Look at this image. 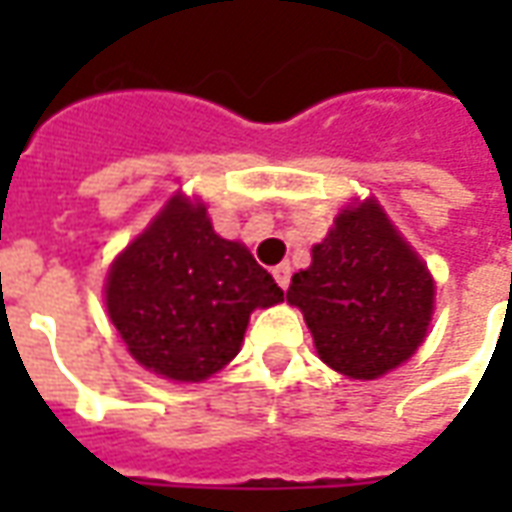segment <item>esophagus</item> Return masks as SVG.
Returning a JSON list of instances; mask_svg holds the SVG:
<instances>
[{"instance_id":"obj_1","label":"esophagus","mask_w":512,"mask_h":512,"mask_svg":"<svg viewBox=\"0 0 512 512\" xmlns=\"http://www.w3.org/2000/svg\"><path fill=\"white\" fill-rule=\"evenodd\" d=\"M274 279H277L279 288L288 290V285H290V263H279V266L274 268Z\"/></svg>"}]
</instances>
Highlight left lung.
<instances>
[{"label": "left lung", "instance_id": "1", "mask_svg": "<svg viewBox=\"0 0 512 512\" xmlns=\"http://www.w3.org/2000/svg\"><path fill=\"white\" fill-rule=\"evenodd\" d=\"M433 293L428 266L370 197L337 213L310 268L290 279L288 304L304 312L326 365L373 381L422 345Z\"/></svg>", "mask_w": 512, "mask_h": 512}]
</instances>
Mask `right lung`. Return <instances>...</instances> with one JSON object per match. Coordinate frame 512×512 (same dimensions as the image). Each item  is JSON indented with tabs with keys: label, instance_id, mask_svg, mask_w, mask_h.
<instances>
[{
	"label": "right lung",
	"instance_id": "obj_1",
	"mask_svg": "<svg viewBox=\"0 0 512 512\" xmlns=\"http://www.w3.org/2000/svg\"><path fill=\"white\" fill-rule=\"evenodd\" d=\"M282 288L249 249L213 233L205 205L175 194L117 255L106 310L128 354L169 381H205L244 343L249 315Z\"/></svg>",
	"mask_w": 512,
	"mask_h": 512
}]
</instances>
